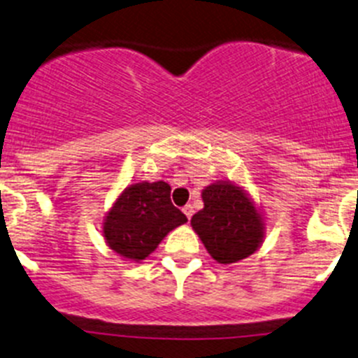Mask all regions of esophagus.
Wrapping results in <instances>:
<instances>
[{
    "label": "esophagus",
    "mask_w": 358,
    "mask_h": 358,
    "mask_svg": "<svg viewBox=\"0 0 358 358\" xmlns=\"http://www.w3.org/2000/svg\"><path fill=\"white\" fill-rule=\"evenodd\" d=\"M183 213H185V216L187 218H192V215H194V206L192 204H187V206H183Z\"/></svg>",
    "instance_id": "esophagus-1"
}]
</instances>
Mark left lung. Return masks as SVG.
Returning a JSON list of instances; mask_svg holds the SVG:
<instances>
[{"mask_svg":"<svg viewBox=\"0 0 358 358\" xmlns=\"http://www.w3.org/2000/svg\"><path fill=\"white\" fill-rule=\"evenodd\" d=\"M204 208L190 225L218 263H236L259 248L265 223L251 197L232 182H216L202 190Z\"/></svg>","mask_w":358,"mask_h":358,"instance_id":"obj_1","label":"left lung"}]
</instances>
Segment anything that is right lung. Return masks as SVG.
<instances>
[{
  "instance_id": "1",
  "label": "right lung",
  "mask_w": 358,
  "mask_h": 358,
  "mask_svg": "<svg viewBox=\"0 0 358 358\" xmlns=\"http://www.w3.org/2000/svg\"><path fill=\"white\" fill-rule=\"evenodd\" d=\"M166 182L126 187L103 220V237L114 252L131 262L145 259L187 216L169 199Z\"/></svg>"
}]
</instances>
